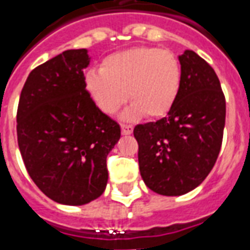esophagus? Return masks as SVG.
I'll use <instances>...</instances> for the list:
<instances>
[{
	"mask_svg": "<svg viewBox=\"0 0 250 250\" xmlns=\"http://www.w3.org/2000/svg\"><path fill=\"white\" fill-rule=\"evenodd\" d=\"M122 133L123 135H131L133 131V127L131 125H122Z\"/></svg>",
	"mask_w": 250,
	"mask_h": 250,
	"instance_id": "esophagus-1",
	"label": "esophagus"
}]
</instances>
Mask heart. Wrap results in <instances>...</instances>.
<instances>
[{
	"label": "heart",
	"mask_w": 250,
	"mask_h": 250,
	"mask_svg": "<svg viewBox=\"0 0 250 250\" xmlns=\"http://www.w3.org/2000/svg\"><path fill=\"white\" fill-rule=\"evenodd\" d=\"M180 60L171 51L133 47L106 57L102 70H90L85 85L101 111L112 115L132 102L128 118L156 119L169 114L181 90ZM129 97H126V91Z\"/></svg>",
	"instance_id": "heart-1"
}]
</instances>
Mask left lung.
Segmentation results:
<instances>
[{
    "instance_id": "8db88e82",
    "label": "left lung",
    "mask_w": 250,
    "mask_h": 250,
    "mask_svg": "<svg viewBox=\"0 0 250 250\" xmlns=\"http://www.w3.org/2000/svg\"><path fill=\"white\" fill-rule=\"evenodd\" d=\"M178 59L182 81L173 108L163 119L133 128L143 181L167 197L188 193L205 181L226 125V98L215 70L190 49Z\"/></svg>"
}]
</instances>
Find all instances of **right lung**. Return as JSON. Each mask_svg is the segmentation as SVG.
Here are the masks:
<instances>
[{"label": "right lung", "instance_id": "obj_1", "mask_svg": "<svg viewBox=\"0 0 250 250\" xmlns=\"http://www.w3.org/2000/svg\"><path fill=\"white\" fill-rule=\"evenodd\" d=\"M87 49H68L28 74L19 97L17 135L31 180L52 201L86 205L107 185L106 159L121 138L85 85Z\"/></svg>", "mask_w": 250, "mask_h": 250}]
</instances>
